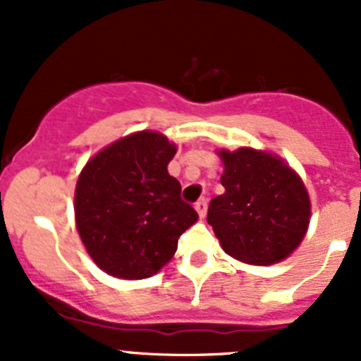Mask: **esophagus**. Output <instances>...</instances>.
Instances as JSON below:
<instances>
[{"label": "esophagus", "mask_w": 361, "mask_h": 361, "mask_svg": "<svg viewBox=\"0 0 361 361\" xmlns=\"http://www.w3.org/2000/svg\"><path fill=\"white\" fill-rule=\"evenodd\" d=\"M195 209H197V213H199V215L204 219V216H206V212H208V199H204L202 197V199L197 200Z\"/></svg>", "instance_id": "esophagus-1"}]
</instances>
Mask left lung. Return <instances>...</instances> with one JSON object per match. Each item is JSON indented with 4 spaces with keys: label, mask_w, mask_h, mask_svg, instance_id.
Segmentation results:
<instances>
[{
    "label": "left lung",
    "mask_w": 361,
    "mask_h": 361,
    "mask_svg": "<svg viewBox=\"0 0 361 361\" xmlns=\"http://www.w3.org/2000/svg\"><path fill=\"white\" fill-rule=\"evenodd\" d=\"M219 155L226 193L212 199L208 222L226 253L257 266L289 257L309 226L311 202L304 183L266 152L240 148Z\"/></svg>",
    "instance_id": "left-lung-1"
}]
</instances>
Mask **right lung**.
Masks as SVG:
<instances>
[{
    "label": "right lung",
    "mask_w": 361,
    "mask_h": 361,
    "mask_svg": "<svg viewBox=\"0 0 361 361\" xmlns=\"http://www.w3.org/2000/svg\"><path fill=\"white\" fill-rule=\"evenodd\" d=\"M175 148L164 135L139 132L99 152L75 188V224L86 251L117 279L155 275L199 215L168 173Z\"/></svg>",
    "instance_id": "obj_1"
}]
</instances>
